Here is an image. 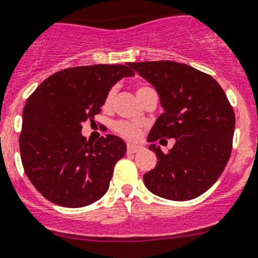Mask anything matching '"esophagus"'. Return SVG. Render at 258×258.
I'll return each instance as SVG.
<instances>
[{
  "label": "esophagus",
  "mask_w": 258,
  "mask_h": 258,
  "mask_svg": "<svg viewBox=\"0 0 258 258\" xmlns=\"http://www.w3.org/2000/svg\"><path fill=\"white\" fill-rule=\"evenodd\" d=\"M142 149H143L142 146H136V144H128V146H127V153L140 152Z\"/></svg>",
  "instance_id": "1"
}]
</instances>
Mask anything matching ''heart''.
Returning a JSON list of instances; mask_svg holds the SVG:
<instances>
[{
    "mask_svg": "<svg viewBox=\"0 0 258 258\" xmlns=\"http://www.w3.org/2000/svg\"><path fill=\"white\" fill-rule=\"evenodd\" d=\"M149 88H146V86H142V88H139L138 90H136V96L139 97L142 96L143 93L147 92ZM114 94H115V92H114V89H111L109 93H107V96H106L105 98V107H110L112 103V99H114ZM114 128L118 131L119 134L122 136H124V138H127V139H136L138 136H139V128L136 127V125L131 124V123L128 122H123V120H120V122H116L115 125H114Z\"/></svg>",
    "mask_w": 258,
    "mask_h": 258,
    "instance_id": "1",
    "label": "heart"
}]
</instances>
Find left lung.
I'll list each match as a JSON object with an SVG mask.
<instances>
[{"label": "left lung", "mask_w": 258, "mask_h": 258, "mask_svg": "<svg viewBox=\"0 0 258 258\" xmlns=\"http://www.w3.org/2000/svg\"><path fill=\"white\" fill-rule=\"evenodd\" d=\"M156 89L164 112L148 142L176 140L169 152L151 144L155 169L143 176L151 192L170 201H189L219 178L232 151L235 114L222 86L206 73L176 61L130 62Z\"/></svg>", "instance_id": "left-lung-1"}]
</instances>
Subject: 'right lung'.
Masks as SVG:
<instances>
[{
  "instance_id": "obj_1",
  "label": "right lung",
  "mask_w": 258,
  "mask_h": 258,
  "mask_svg": "<svg viewBox=\"0 0 258 258\" xmlns=\"http://www.w3.org/2000/svg\"><path fill=\"white\" fill-rule=\"evenodd\" d=\"M135 75L125 66L75 67L49 76L23 109L19 149L25 173L45 199L64 207H84L107 191L116 161L127 147L106 135L94 144L82 136V123L101 111L110 89Z\"/></svg>"
}]
</instances>
